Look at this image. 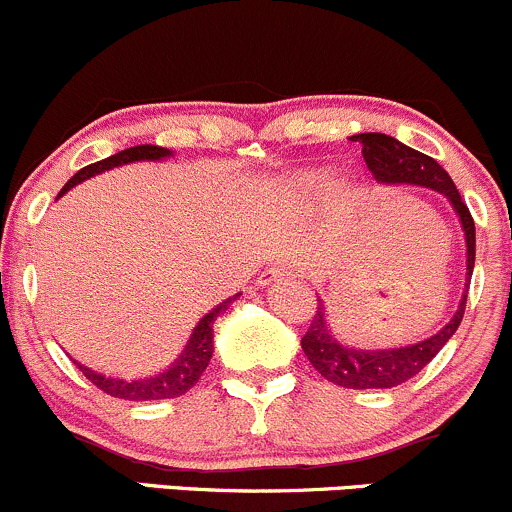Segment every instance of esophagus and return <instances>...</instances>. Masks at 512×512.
I'll use <instances>...</instances> for the list:
<instances>
[{
  "instance_id": "1",
  "label": "esophagus",
  "mask_w": 512,
  "mask_h": 512,
  "mask_svg": "<svg viewBox=\"0 0 512 512\" xmlns=\"http://www.w3.org/2000/svg\"><path fill=\"white\" fill-rule=\"evenodd\" d=\"M289 279H294V272L287 265H272L257 277V287H272V284L289 282Z\"/></svg>"
}]
</instances>
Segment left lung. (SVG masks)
Here are the masks:
<instances>
[{
    "label": "left lung",
    "mask_w": 512,
    "mask_h": 512,
    "mask_svg": "<svg viewBox=\"0 0 512 512\" xmlns=\"http://www.w3.org/2000/svg\"><path fill=\"white\" fill-rule=\"evenodd\" d=\"M355 142L363 144V157L368 169L373 171V179L383 186H422L446 196L454 213L459 215L461 230L466 238V284L461 294L459 309L451 316V321L434 336L424 341L410 343V346L380 348V351H363V348L346 346L333 336L328 326V314L324 301L319 299L314 321L309 331L301 338V348L309 363L319 370L321 375L333 385L351 387V390H385V387H397L414 378L429 360L446 346L451 336L464 319L466 292H469L473 262H476V225L461 201L459 188L454 186L451 176L427 154L397 142L390 134L365 132L355 134Z\"/></svg>",
    "instance_id": "8db88e82"
}]
</instances>
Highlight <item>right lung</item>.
Wrapping results in <instances>:
<instances>
[{
	"label": "right lung",
	"mask_w": 512,
	"mask_h": 512,
	"mask_svg": "<svg viewBox=\"0 0 512 512\" xmlns=\"http://www.w3.org/2000/svg\"><path fill=\"white\" fill-rule=\"evenodd\" d=\"M169 157H174V152H171V149L157 147V144H137V147H129V149H125V152H117V154H112V157L95 161V164L80 169L78 174H75L73 179L61 188V193H58V196H63V193L71 191L73 186L83 184V181L102 174V171L115 169V166L134 164V161H164ZM238 297L240 294H235V297L225 299L223 304H218L215 309L208 311V314L198 321L196 328H193L191 338L186 341L184 351L179 353V358H176L169 368H164L157 375H149V378H137V380H122V378H112V375L95 373V370L85 368V365H80V363H78V368L83 370L85 378H88L95 387H100V390L107 392V395L120 397V400L149 402V400H166V397L184 395V392H188L193 385L198 383V378L203 375V370H206L208 363H211L215 319H218V316L223 314V311L228 309V306L233 304Z\"/></svg>",
	"instance_id": "1"
}]
</instances>
